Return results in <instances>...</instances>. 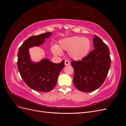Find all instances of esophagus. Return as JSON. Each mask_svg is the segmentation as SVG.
Here are the masks:
<instances>
[{"instance_id":"1","label":"esophagus","mask_w":126,"mask_h":126,"mask_svg":"<svg viewBox=\"0 0 126 126\" xmlns=\"http://www.w3.org/2000/svg\"><path fill=\"white\" fill-rule=\"evenodd\" d=\"M70 64V62H69L68 60H65V62H64V64H65L66 66H68V65H69V64Z\"/></svg>"}]
</instances>
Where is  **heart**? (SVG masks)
I'll return each instance as SVG.
<instances>
[{
	"label": "heart",
	"instance_id": "heart-1",
	"mask_svg": "<svg viewBox=\"0 0 126 126\" xmlns=\"http://www.w3.org/2000/svg\"><path fill=\"white\" fill-rule=\"evenodd\" d=\"M91 43L88 38L80 36H73L59 41V46L54 45L51 51L56 56H60L62 50L68 51V55L72 59L80 60L88 55L90 50Z\"/></svg>",
	"mask_w": 126,
	"mask_h": 126
}]
</instances>
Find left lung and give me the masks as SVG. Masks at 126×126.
Wrapping results in <instances>:
<instances>
[{
    "label": "left lung",
    "instance_id": "8db88e82",
    "mask_svg": "<svg viewBox=\"0 0 126 126\" xmlns=\"http://www.w3.org/2000/svg\"><path fill=\"white\" fill-rule=\"evenodd\" d=\"M93 44L94 49L85 58L71 63L75 71L74 85L82 92H91L99 88L105 81L111 64L107 45L95 35Z\"/></svg>",
    "mask_w": 126,
    "mask_h": 126
}]
</instances>
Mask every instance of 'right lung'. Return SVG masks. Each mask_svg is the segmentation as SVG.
I'll return each instance as SVG.
<instances>
[{
  "instance_id": "obj_1",
  "label": "right lung",
  "mask_w": 126,
  "mask_h": 126,
  "mask_svg": "<svg viewBox=\"0 0 126 126\" xmlns=\"http://www.w3.org/2000/svg\"><path fill=\"white\" fill-rule=\"evenodd\" d=\"M52 33L47 32L33 36L26 39L19 48L17 66L23 80L30 88L41 92H49L54 89L58 75L64 66V61L55 63L48 59L33 62L30 58L29 48L43 45Z\"/></svg>"
}]
</instances>
